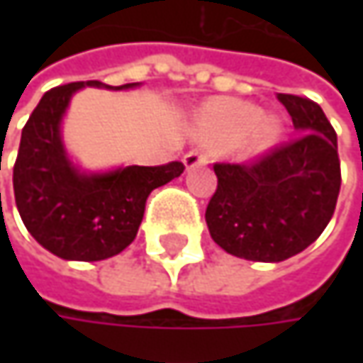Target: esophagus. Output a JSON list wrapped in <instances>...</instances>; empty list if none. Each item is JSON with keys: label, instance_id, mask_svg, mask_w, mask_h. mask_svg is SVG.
Here are the masks:
<instances>
[{"label": "esophagus", "instance_id": "1", "mask_svg": "<svg viewBox=\"0 0 363 363\" xmlns=\"http://www.w3.org/2000/svg\"><path fill=\"white\" fill-rule=\"evenodd\" d=\"M208 163V155L200 151V149H191L184 155V165L191 169V167H200V165H206Z\"/></svg>", "mask_w": 363, "mask_h": 363}]
</instances>
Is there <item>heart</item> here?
<instances>
[{"mask_svg": "<svg viewBox=\"0 0 363 363\" xmlns=\"http://www.w3.org/2000/svg\"><path fill=\"white\" fill-rule=\"evenodd\" d=\"M196 133L218 145H236L250 133L252 145L267 147L279 133V121L274 117H260L257 106L226 101L203 111L196 123Z\"/></svg>", "mask_w": 363, "mask_h": 363, "instance_id": "b5f03b06", "label": "heart"}]
</instances>
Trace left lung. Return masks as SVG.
<instances>
[{"label":"left lung","instance_id":"left-lung-1","mask_svg":"<svg viewBox=\"0 0 363 363\" xmlns=\"http://www.w3.org/2000/svg\"><path fill=\"white\" fill-rule=\"evenodd\" d=\"M279 101L295 139L250 163H216L218 188L206 208L214 242L255 262H281L315 242L342 186L337 135L321 106L295 94Z\"/></svg>","mask_w":363,"mask_h":363}]
</instances>
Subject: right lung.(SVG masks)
Wrapping results in <instances>:
<instances>
[{"label":"right lung","mask_w":363,"mask_h":363,"mask_svg":"<svg viewBox=\"0 0 363 363\" xmlns=\"http://www.w3.org/2000/svg\"><path fill=\"white\" fill-rule=\"evenodd\" d=\"M84 86L127 91L139 82L108 86L86 80L46 92L21 131L13 194L26 228L46 250L64 260L94 262L135 240L149 194L184 174V163L82 172L66 153L62 119L72 94Z\"/></svg>","instance_id":"add662e5"}]
</instances>
